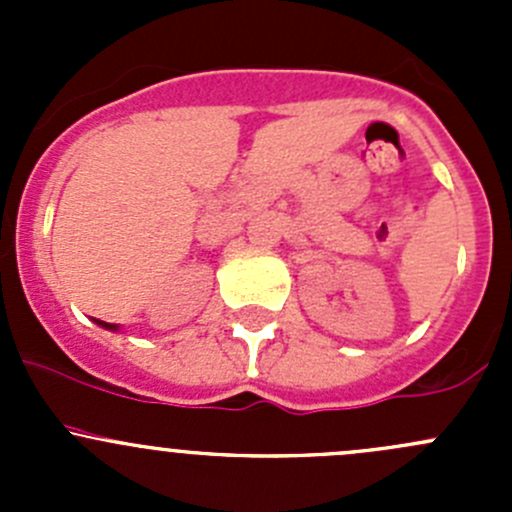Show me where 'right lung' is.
<instances>
[{
    "mask_svg": "<svg viewBox=\"0 0 512 512\" xmlns=\"http://www.w3.org/2000/svg\"><path fill=\"white\" fill-rule=\"evenodd\" d=\"M96 322H98V319H96ZM98 324H101V327H106V329H118L116 324H108V322H98Z\"/></svg>",
    "mask_w": 512,
    "mask_h": 512,
    "instance_id": "add662e5",
    "label": "right lung"
}]
</instances>
